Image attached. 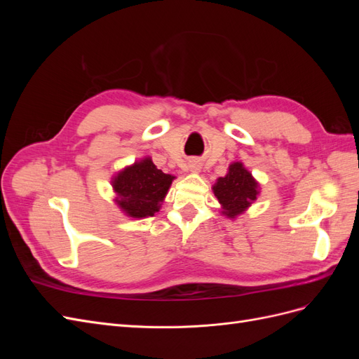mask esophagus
Listing matches in <instances>:
<instances>
[{"label":"esophagus","instance_id":"1","mask_svg":"<svg viewBox=\"0 0 359 359\" xmlns=\"http://www.w3.org/2000/svg\"><path fill=\"white\" fill-rule=\"evenodd\" d=\"M189 170L190 172H199L201 170V163L198 160H190L189 161Z\"/></svg>","mask_w":359,"mask_h":359}]
</instances>
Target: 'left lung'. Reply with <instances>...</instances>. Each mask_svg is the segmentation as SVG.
<instances>
[{"instance_id": "8db88e82", "label": "left lung", "mask_w": 359, "mask_h": 359, "mask_svg": "<svg viewBox=\"0 0 359 359\" xmlns=\"http://www.w3.org/2000/svg\"><path fill=\"white\" fill-rule=\"evenodd\" d=\"M212 191L222 205V214L235 219L257 199L259 182L241 161H235L226 175L217 180Z\"/></svg>"}]
</instances>
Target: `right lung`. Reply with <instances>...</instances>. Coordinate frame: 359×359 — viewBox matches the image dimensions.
<instances>
[{"label":"right lung","instance_id":"right-lung-1","mask_svg":"<svg viewBox=\"0 0 359 359\" xmlns=\"http://www.w3.org/2000/svg\"><path fill=\"white\" fill-rule=\"evenodd\" d=\"M173 178L175 177L157 169L151 157L135 161L112 178V187L116 193L115 203L127 217H153L165 201Z\"/></svg>","mask_w":359,"mask_h":359}]
</instances>
